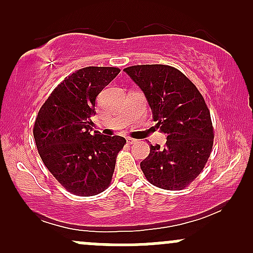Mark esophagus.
Wrapping results in <instances>:
<instances>
[{
    "label": "esophagus",
    "instance_id": "obj_1",
    "mask_svg": "<svg viewBox=\"0 0 253 253\" xmlns=\"http://www.w3.org/2000/svg\"><path fill=\"white\" fill-rule=\"evenodd\" d=\"M126 141H127V144H129V145H132V144H135L136 143V140L135 139H133V138H126Z\"/></svg>",
    "mask_w": 253,
    "mask_h": 253
}]
</instances>
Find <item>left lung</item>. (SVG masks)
I'll return each instance as SVG.
<instances>
[{
  "label": "left lung",
  "mask_w": 253,
  "mask_h": 253,
  "mask_svg": "<svg viewBox=\"0 0 253 253\" xmlns=\"http://www.w3.org/2000/svg\"><path fill=\"white\" fill-rule=\"evenodd\" d=\"M143 90L157 127L167 135L164 147L151 145L140 163L151 184L167 190L184 189L203 170L214 129L201 92L181 71L169 65H134L124 70Z\"/></svg>",
  "instance_id": "left-lung-1"
}]
</instances>
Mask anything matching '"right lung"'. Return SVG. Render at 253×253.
I'll list each match as a JSON object with an SVG mask.
<instances>
[{
    "instance_id": "right-lung-1",
    "label": "right lung",
    "mask_w": 253,
    "mask_h": 253,
    "mask_svg": "<svg viewBox=\"0 0 253 253\" xmlns=\"http://www.w3.org/2000/svg\"><path fill=\"white\" fill-rule=\"evenodd\" d=\"M120 69L88 66L66 77L40 108L34 124L37 149L48 171L75 195L108 188L124 136L92 132L95 102Z\"/></svg>"
}]
</instances>
